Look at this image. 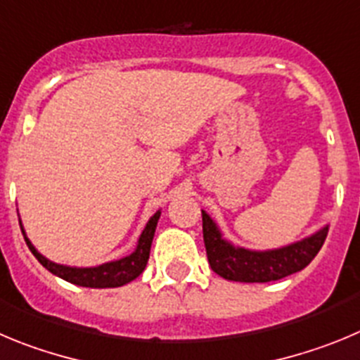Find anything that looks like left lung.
Segmentation results:
<instances>
[{"label":"left lung","instance_id":"left-lung-1","mask_svg":"<svg viewBox=\"0 0 360 360\" xmlns=\"http://www.w3.org/2000/svg\"><path fill=\"white\" fill-rule=\"evenodd\" d=\"M328 235V224L303 240L269 251L236 248L222 238L212 217L202 212V236L212 269L219 276L244 283H267L305 269L316 258Z\"/></svg>","mask_w":360,"mask_h":360}]
</instances>
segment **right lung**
Masks as SVG:
<instances>
[{"label": "right lung", "mask_w": 360, "mask_h": 360, "mask_svg": "<svg viewBox=\"0 0 360 360\" xmlns=\"http://www.w3.org/2000/svg\"><path fill=\"white\" fill-rule=\"evenodd\" d=\"M160 217L161 212L158 210V212L150 217V220L147 222L143 231H141L138 245H136V249L129 255V257L120 258V260L115 262H108V264L96 265V267H70V265H60L55 264V262H50L34 248V244H32L30 240H28L27 233L22 229L21 220H19V226H21V231L22 235H25V242H27L32 255H34L39 260V264L43 265V267H46L51 274L63 278V280L70 281V283L73 285H80V287L109 289V287H122V285L136 280V278L143 273V269L147 267L152 238H154V233H156V226Z\"/></svg>", "instance_id": "obj_1"}]
</instances>
